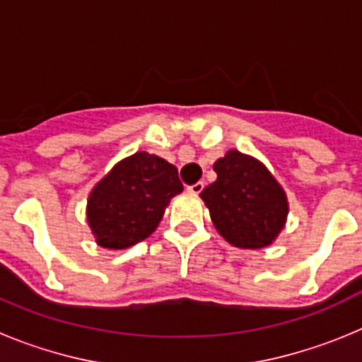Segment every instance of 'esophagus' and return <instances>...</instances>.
<instances>
[{
	"instance_id": "esophagus-1",
	"label": "esophagus",
	"mask_w": 362,
	"mask_h": 362,
	"mask_svg": "<svg viewBox=\"0 0 362 362\" xmlns=\"http://www.w3.org/2000/svg\"><path fill=\"white\" fill-rule=\"evenodd\" d=\"M203 188H204L203 181H197V183H194L188 187V192H192V194H201V192H203Z\"/></svg>"
}]
</instances>
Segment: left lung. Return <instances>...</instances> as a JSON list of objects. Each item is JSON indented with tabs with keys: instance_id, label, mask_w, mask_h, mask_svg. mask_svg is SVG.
<instances>
[{
	"instance_id": "left-lung-1",
	"label": "left lung",
	"mask_w": 362,
	"mask_h": 362,
	"mask_svg": "<svg viewBox=\"0 0 362 362\" xmlns=\"http://www.w3.org/2000/svg\"><path fill=\"white\" fill-rule=\"evenodd\" d=\"M217 179L201 192L217 232L239 248H263L284 226L283 188L257 159L230 150L214 165Z\"/></svg>"
}]
</instances>
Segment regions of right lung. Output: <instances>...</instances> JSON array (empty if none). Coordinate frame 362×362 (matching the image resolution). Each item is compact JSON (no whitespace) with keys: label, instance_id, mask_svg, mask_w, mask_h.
I'll return each instance as SVG.
<instances>
[{"label":"right lung","instance_id":"obj_1","mask_svg":"<svg viewBox=\"0 0 362 362\" xmlns=\"http://www.w3.org/2000/svg\"><path fill=\"white\" fill-rule=\"evenodd\" d=\"M183 190L177 168L146 152L117 163L88 197V225L98 245L129 248L158 228L166 204Z\"/></svg>","mask_w":362,"mask_h":362}]
</instances>
